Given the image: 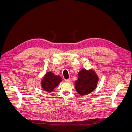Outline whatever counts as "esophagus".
I'll return each instance as SVG.
<instances>
[{"instance_id": "1", "label": "esophagus", "mask_w": 132, "mask_h": 132, "mask_svg": "<svg viewBox=\"0 0 132 132\" xmlns=\"http://www.w3.org/2000/svg\"><path fill=\"white\" fill-rule=\"evenodd\" d=\"M65 81L67 82H70V79H65Z\"/></svg>"}]
</instances>
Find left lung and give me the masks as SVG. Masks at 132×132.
Here are the masks:
<instances>
[{
    "instance_id": "left-lung-1",
    "label": "left lung",
    "mask_w": 132,
    "mask_h": 132,
    "mask_svg": "<svg viewBox=\"0 0 132 132\" xmlns=\"http://www.w3.org/2000/svg\"><path fill=\"white\" fill-rule=\"evenodd\" d=\"M97 81L98 77L94 71L82 69L75 82L76 90L79 94L86 95L96 89Z\"/></svg>"
}]
</instances>
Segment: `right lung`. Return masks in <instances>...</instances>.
I'll list each match as a JSON object with an SVG mask.
<instances>
[{
    "instance_id": "add662e5",
    "label": "right lung",
    "mask_w": 132,
    "mask_h": 132,
    "mask_svg": "<svg viewBox=\"0 0 132 132\" xmlns=\"http://www.w3.org/2000/svg\"><path fill=\"white\" fill-rule=\"evenodd\" d=\"M62 80V78L59 76L48 72L42 80V87L43 90L51 93Z\"/></svg>"
}]
</instances>
